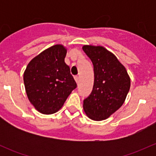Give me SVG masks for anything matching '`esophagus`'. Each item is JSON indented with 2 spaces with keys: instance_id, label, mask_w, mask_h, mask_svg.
Instances as JSON below:
<instances>
[{
  "instance_id": "obj_1",
  "label": "esophagus",
  "mask_w": 156,
  "mask_h": 156,
  "mask_svg": "<svg viewBox=\"0 0 156 156\" xmlns=\"http://www.w3.org/2000/svg\"><path fill=\"white\" fill-rule=\"evenodd\" d=\"M75 81L77 82V84H78V83H79V77H78V75H75Z\"/></svg>"
}]
</instances>
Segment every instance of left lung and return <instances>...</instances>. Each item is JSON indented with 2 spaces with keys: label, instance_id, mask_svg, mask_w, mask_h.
<instances>
[{
  "label": "left lung",
  "instance_id": "1",
  "mask_svg": "<svg viewBox=\"0 0 156 156\" xmlns=\"http://www.w3.org/2000/svg\"><path fill=\"white\" fill-rule=\"evenodd\" d=\"M83 50L94 65V83L84 100L86 115L94 121L108 119L125 102L130 87L126 69L115 56L101 46L84 45Z\"/></svg>",
  "mask_w": 156,
  "mask_h": 156
}]
</instances>
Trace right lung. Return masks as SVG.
Returning a JSON list of instances; mask_svg holds the SVG:
<instances>
[{"label": "right lung", "instance_id": "1", "mask_svg": "<svg viewBox=\"0 0 156 156\" xmlns=\"http://www.w3.org/2000/svg\"><path fill=\"white\" fill-rule=\"evenodd\" d=\"M66 55V49L62 45L50 47L31 59L24 72L28 98L42 114L56 112L77 87L65 62Z\"/></svg>", "mask_w": 156, "mask_h": 156}]
</instances>
